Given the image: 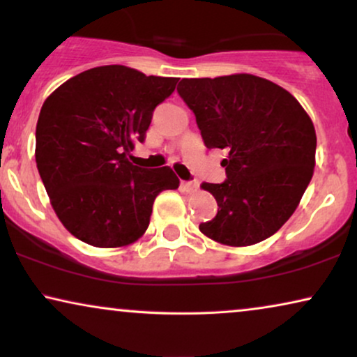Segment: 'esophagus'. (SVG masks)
I'll use <instances>...</instances> for the list:
<instances>
[{
	"label": "esophagus",
	"instance_id": "esophagus-1",
	"mask_svg": "<svg viewBox=\"0 0 357 357\" xmlns=\"http://www.w3.org/2000/svg\"><path fill=\"white\" fill-rule=\"evenodd\" d=\"M182 188L187 193H195L198 190V182H182Z\"/></svg>",
	"mask_w": 357,
	"mask_h": 357
}]
</instances>
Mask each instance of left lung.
Here are the masks:
<instances>
[{"label": "left lung", "instance_id": "1", "mask_svg": "<svg viewBox=\"0 0 357 357\" xmlns=\"http://www.w3.org/2000/svg\"><path fill=\"white\" fill-rule=\"evenodd\" d=\"M208 149H227L226 182L202 183L218 214L199 224L214 242L247 247L271 237L299 206L315 167L317 136L292 94L263 77L231 75L182 79Z\"/></svg>", "mask_w": 357, "mask_h": 357}]
</instances>
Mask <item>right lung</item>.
I'll list each match as a JSON object with an SVG mask.
<instances>
[{
  "label": "right lung",
  "instance_id": "obj_1",
  "mask_svg": "<svg viewBox=\"0 0 357 357\" xmlns=\"http://www.w3.org/2000/svg\"><path fill=\"white\" fill-rule=\"evenodd\" d=\"M178 77L146 76L121 65L97 66L71 77L43 102L36 130V162L58 219L92 247L138 241L155 197L178 188L167 167L130 162L153 112Z\"/></svg>",
  "mask_w": 357,
  "mask_h": 357
}]
</instances>
